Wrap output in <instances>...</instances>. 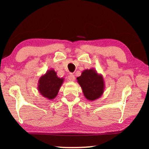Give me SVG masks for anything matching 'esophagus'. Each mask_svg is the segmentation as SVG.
<instances>
[{
	"instance_id": "esophagus-1",
	"label": "esophagus",
	"mask_w": 149,
	"mask_h": 149,
	"mask_svg": "<svg viewBox=\"0 0 149 149\" xmlns=\"http://www.w3.org/2000/svg\"><path fill=\"white\" fill-rule=\"evenodd\" d=\"M74 79H75V77L73 74H71L68 76V80L70 81H74Z\"/></svg>"
}]
</instances>
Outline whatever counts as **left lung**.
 <instances>
[{"instance_id":"left-lung-1","label":"left lung","mask_w":149,"mask_h":149,"mask_svg":"<svg viewBox=\"0 0 149 149\" xmlns=\"http://www.w3.org/2000/svg\"><path fill=\"white\" fill-rule=\"evenodd\" d=\"M77 80L82 89L83 95L88 100H95L103 95L105 89L104 80L102 75L97 73L95 69L83 70Z\"/></svg>"}]
</instances>
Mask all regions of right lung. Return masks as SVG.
I'll use <instances>...</instances> for the list:
<instances>
[{
  "label": "right lung",
  "instance_id": "obj_1",
  "mask_svg": "<svg viewBox=\"0 0 149 149\" xmlns=\"http://www.w3.org/2000/svg\"><path fill=\"white\" fill-rule=\"evenodd\" d=\"M64 78H60L54 69L48 70L45 74L40 77L38 81V91L40 95L47 99L54 100L57 96Z\"/></svg>",
  "mask_w": 149,
  "mask_h": 149
}]
</instances>
